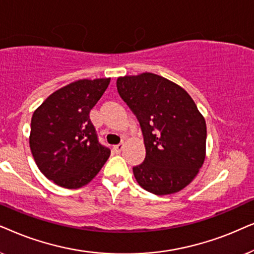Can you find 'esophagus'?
<instances>
[{"instance_id": "34e87169", "label": "esophagus", "mask_w": 254, "mask_h": 254, "mask_svg": "<svg viewBox=\"0 0 254 254\" xmlns=\"http://www.w3.org/2000/svg\"><path fill=\"white\" fill-rule=\"evenodd\" d=\"M122 150H123V144H118V145H115V146L113 147V151H114V153H116V154H120Z\"/></svg>"}]
</instances>
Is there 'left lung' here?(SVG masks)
<instances>
[{"mask_svg":"<svg viewBox=\"0 0 254 254\" xmlns=\"http://www.w3.org/2000/svg\"><path fill=\"white\" fill-rule=\"evenodd\" d=\"M117 92L139 122L144 161L132 168L141 188L168 195L191 182L205 158V121L189 94L153 73L117 79Z\"/></svg>","mask_w":254,"mask_h":254,"instance_id":"left-lung-1","label":"left lung"}]
</instances>
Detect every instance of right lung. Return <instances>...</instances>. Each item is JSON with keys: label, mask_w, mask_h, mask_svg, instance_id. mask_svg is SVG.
Masks as SVG:
<instances>
[{"label": "right lung", "mask_w": 254, "mask_h": 254, "mask_svg": "<svg viewBox=\"0 0 254 254\" xmlns=\"http://www.w3.org/2000/svg\"><path fill=\"white\" fill-rule=\"evenodd\" d=\"M110 79L79 80L47 97L32 115L30 148L40 172L76 189L95 178L110 155L89 118Z\"/></svg>", "instance_id": "add662e5"}]
</instances>
